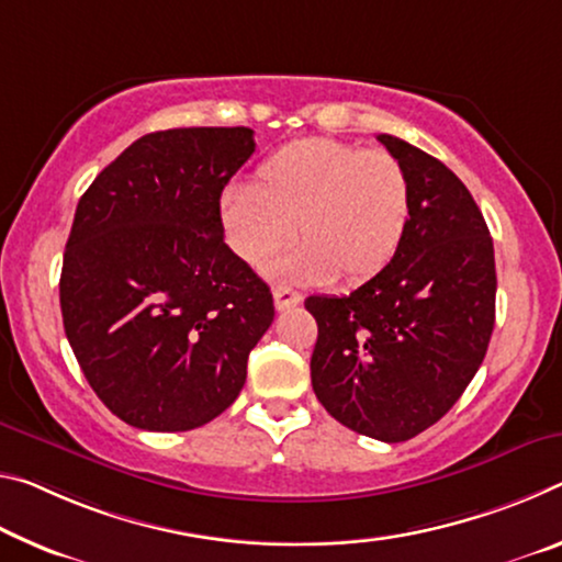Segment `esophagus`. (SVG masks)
Listing matches in <instances>:
<instances>
[{
  "label": "esophagus",
  "instance_id": "esophagus-1",
  "mask_svg": "<svg viewBox=\"0 0 562 562\" xmlns=\"http://www.w3.org/2000/svg\"><path fill=\"white\" fill-rule=\"evenodd\" d=\"M272 297H274V307H278L280 313H282V310H290V307H295L302 302L300 292L290 290V288H282V284H280V288L272 290Z\"/></svg>",
  "mask_w": 562,
  "mask_h": 562
}]
</instances>
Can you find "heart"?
Segmentation results:
<instances>
[{
    "mask_svg": "<svg viewBox=\"0 0 562 562\" xmlns=\"http://www.w3.org/2000/svg\"><path fill=\"white\" fill-rule=\"evenodd\" d=\"M227 245L262 267L300 235L302 243L267 270L278 278L358 284L393 260L409 222L405 167L382 149L313 137L282 147L257 169L255 184L227 187L220 202Z\"/></svg>",
    "mask_w": 562,
    "mask_h": 562,
    "instance_id": "1",
    "label": "heart"
}]
</instances>
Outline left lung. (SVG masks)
Returning <instances> with one entry per match:
<instances>
[{
	"label": "left lung",
	"instance_id": "obj_1",
	"mask_svg": "<svg viewBox=\"0 0 562 562\" xmlns=\"http://www.w3.org/2000/svg\"><path fill=\"white\" fill-rule=\"evenodd\" d=\"M378 139L407 172L403 245L350 295L305 300L317 319L310 370L337 423L403 442L438 423L483 364L497 278L493 237L458 175L405 139Z\"/></svg>",
	"mask_w": 562,
	"mask_h": 562
}]
</instances>
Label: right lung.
I'll return each mask as SVG.
<instances>
[{"label":"right lung","mask_w":562,"mask_h":562,"mask_svg":"<svg viewBox=\"0 0 562 562\" xmlns=\"http://www.w3.org/2000/svg\"><path fill=\"white\" fill-rule=\"evenodd\" d=\"M252 153L249 127L153 132L77 204L65 333L97 397L139 430H194L225 413L272 325V292L220 220L222 190Z\"/></svg>","instance_id":"add662e5"}]
</instances>
